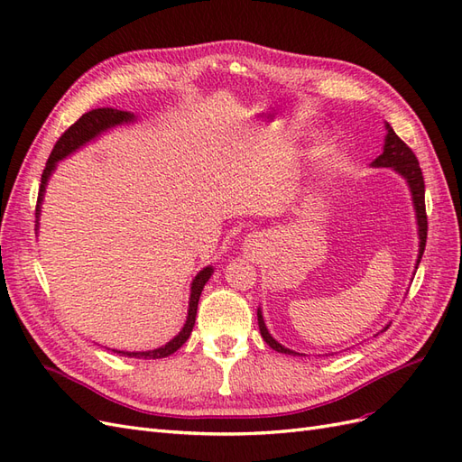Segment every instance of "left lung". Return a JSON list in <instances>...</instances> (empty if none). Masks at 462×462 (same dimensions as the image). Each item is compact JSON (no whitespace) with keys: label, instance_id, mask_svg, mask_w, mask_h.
Here are the masks:
<instances>
[{"label":"left lung","instance_id":"1","mask_svg":"<svg viewBox=\"0 0 462 462\" xmlns=\"http://www.w3.org/2000/svg\"><path fill=\"white\" fill-rule=\"evenodd\" d=\"M385 131H387V134H385V143H383V152L372 162V167H391V170L407 180L411 197H412V206L416 212L414 216H416V226H418V239H420L418 241V258H416V270H418V263H420V260H422L424 248H426V236H428V217H426V204H424V177H422V170H420V165H418L414 152L401 141V138L395 134V131L389 127V123H385ZM258 328H260L263 341L268 343L273 351L292 355V356H297V355L302 356L300 353L291 351V348L283 346L282 343H277L272 337V333L268 331V328H265V321H263L260 309H258Z\"/></svg>","mask_w":462,"mask_h":462}]
</instances>
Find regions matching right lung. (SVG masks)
Instances as JSON below:
<instances>
[{
	"mask_svg": "<svg viewBox=\"0 0 462 462\" xmlns=\"http://www.w3.org/2000/svg\"><path fill=\"white\" fill-rule=\"evenodd\" d=\"M136 121V116L131 114V111H121V109H114V107H97L88 111V114L82 116L75 125H71L61 136L60 141L55 143L48 163L44 167V173H42V180H40V190H38V204H36V231H38V219H40V212H42V202H44V192H46V185L51 177V173L58 167V162H61L63 158L71 156L73 152H77L79 148H82L85 144H88L94 138L100 136L102 133L119 127V125H129ZM214 268L212 265H206L202 268L197 277L192 279L190 283V299H189V312H187V321L183 329H180L175 337L165 343L153 351H116L114 353L121 355V356H129V358H165L173 355L177 348H180L185 345V341L190 337L192 328H194V319H197V309H199V300L202 295V289L208 283V279L212 277Z\"/></svg>",
	"mask_w": 462,
	"mask_h": 462,
	"instance_id": "1",
	"label": "right lung"
}]
</instances>
